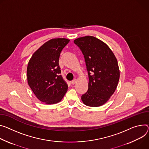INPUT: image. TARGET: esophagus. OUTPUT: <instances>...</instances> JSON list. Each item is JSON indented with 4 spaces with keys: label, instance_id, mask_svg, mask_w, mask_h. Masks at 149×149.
Returning a JSON list of instances; mask_svg holds the SVG:
<instances>
[{
    "label": "esophagus",
    "instance_id": "34e87169",
    "mask_svg": "<svg viewBox=\"0 0 149 149\" xmlns=\"http://www.w3.org/2000/svg\"><path fill=\"white\" fill-rule=\"evenodd\" d=\"M71 84H72V85L75 84L77 83V79H74L72 81H71Z\"/></svg>",
    "mask_w": 149,
    "mask_h": 149
}]
</instances>
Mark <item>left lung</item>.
Listing matches in <instances>:
<instances>
[{"label": "left lung", "mask_w": 149, "mask_h": 149, "mask_svg": "<svg viewBox=\"0 0 149 149\" xmlns=\"http://www.w3.org/2000/svg\"><path fill=\"white\" fill-rule=\"evenodd\" d=\"M82 52L88 76V88L83 94L84 104L98 107L107 102L114 93L119 79L117 59L106 44L90 36L74 41Z\"/></svg>", "instance_id": "obj_1"}]
</instances>
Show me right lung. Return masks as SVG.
Here are the masks:
<instances>
[{
    "mask_svg": "<svg viewBox=\"0 0 149 149\" xmlns=\"http://www.w3.org/2000/svg\"><path fill=\"white\" fill-rule=\"evenodd\" d=\"M69 42L63 38L49 40L34 52L28 63V84L37 99L47 104L59 102L67 91L59 59Z\"/></svg>",
    "mask_w": 149,
    "mask_h": 149,
    "instance_id": "right-lung-1",
    "label": "right lung"
}]
</instances>
